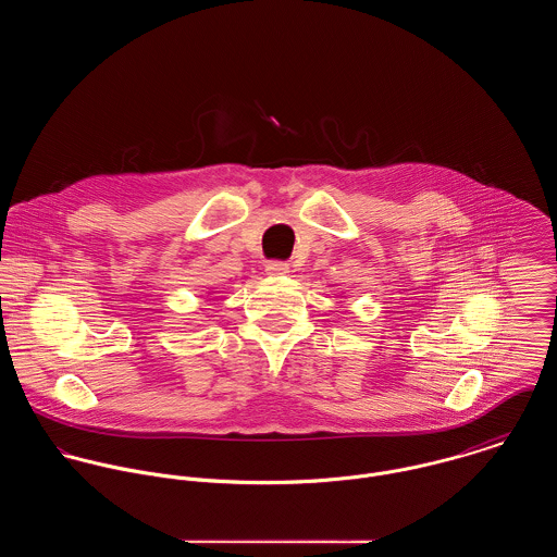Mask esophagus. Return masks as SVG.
<instances>
[{"label": "esophagus", "instance_id": "34e87169", "mask_svg": "<svg viewBox=\"0 0 557 557\" xmlns=\"http://www.w3.org/2000/svg\"><path fill=\"white\" fill-rule=\"evenodd\" d=\"M265 272L272 274V276H285L289 272V263H285V261H270L265 265Z\"/></svg>", "mask_w": 557, "mask_h": 557}]
</instances>
